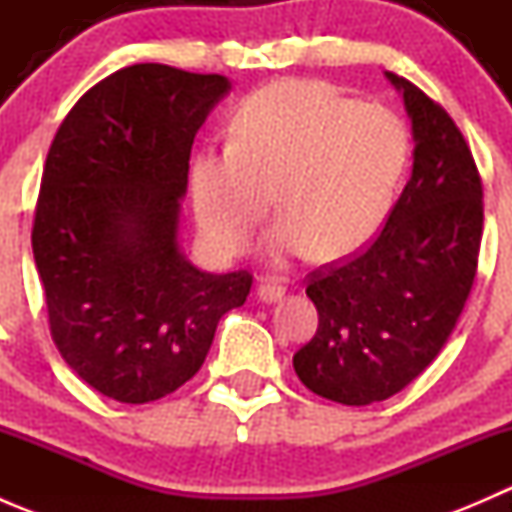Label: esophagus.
Masks as SVG:
<instances>
[{
  "label": "esophagus",
  "mask_w": 512,
  "mask_h": 512,
  "mask_svg": "<svg viewBox=\"0 0 512 512\" xmlns=\"http://www.w3.org/2000/svg\"><path fill=\"white\" fill-rule=\"evenodd\" d=\"M287 289L282 285H275V282H262L260 287H257V297L262 299V302L272 304V302H280L282 297H285Z\"/></svg>",
  "instance_id": "1"
}]
</instances>
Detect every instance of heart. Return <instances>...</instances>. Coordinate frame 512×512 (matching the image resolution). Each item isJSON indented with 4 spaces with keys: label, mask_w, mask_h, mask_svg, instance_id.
Segmentation results:
<instances>
[{
    "label": "heart",
    "mask_w": 512,
    "mask_h": 512,
    "mask_svg": "<svg viewBox=\"0 0 512 512\" xmlns=\"http://www.w3.org/2000/svg\"><path fill=\"white\" fill-rule=\"evenodd\" d=\"M409 148V131L389 108L324 81H275L240 103L232 143L195 156V218L215 250L237 255L275 193L285 218L267 237L272 262L312 252L322 262L347 260L384 225Z\"/></svg>",
    "instance_id": "heart-1"
}]
</instances>
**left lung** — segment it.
Listing matches in <instances>:
<instances>
[{
	"label": "left lung",
	"instance_id": "left-lung-1",
	"mask_svg": "<svg viewBox=\"0 0 512 512\" xmlns=\"http://www.w3.org/2000/svg\"><path fill=\"white\" fill-rule=\"evenodd\" d=\"M386 79L404 94L414 170L381 235L309 275L319 327L292 359L309 391L344 406L399 394L436 359L471 294L483 235V183L461 128L404 76Z\"/></svg>",
	"mask_w": 512,
	"mask_h": 512
}]
</instances>
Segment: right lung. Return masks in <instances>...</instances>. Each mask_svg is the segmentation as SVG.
Returning a JSON list of instances; mask_svg holds the SVG:
<instances>
[{
	"label": "right lung",
	"mask_w": 512,
	"mask_h": 512,
	"mask_svg": "<svg viewBox=\"0 0 512 512\" xmlns=\"http://www.w3.org/2000/svg\"><path fill=\"white\" fill-rule=\"evenodd\" d=\"M227 91L220 74L133 64L86 91L51 141L32 227L51 339L121 404L193 379L250 294L247 270L200 272L178 247L190 148Z\"/></svg>",
	"instance_id": "add662e5"
}]
</instances>
